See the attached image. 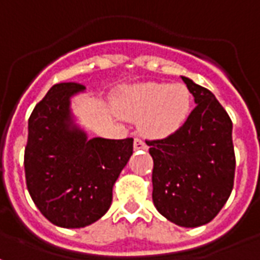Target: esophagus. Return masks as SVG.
Segmentation results:
<instances>
[{"mask_svg":"<svg viewBox=\"0 0 260 260\" xmlns=\"http://www.w3.org/2000/svg\"><path fill=\"white\" fill-rule=\"evenodd\" d=\"M134 149L135 150H147V146L145 142L139 139V138H135V141H134Z\"/></svg>","mask_w":260,"mask_h":260,"instance_id":"esophagus-1","label":"esophagus"}]
</instances>
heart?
<instances>
[{
    "label": "heart",
    "instance_id": "1",
    "mask_svg": "<svg viewBox=\"0 0 260 260\" xmlns=\"http://www.w3.org/2000/svg\"><path fill=\"white\" fill-rule=\"evenodd\" d=\"M192 110V94L182 83L146 82L125 89L117 100V113L139 122L150 139L174 135L185 125Z\"/></svg>",
    "mask_w": 260,
    "mask_h": 260
}]
</instances>
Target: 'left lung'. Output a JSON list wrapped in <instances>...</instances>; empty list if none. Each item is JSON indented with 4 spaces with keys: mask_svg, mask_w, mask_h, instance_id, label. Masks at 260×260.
Listing matches in <instances>:
<instances>
[{
    "mask_svg": "<svg viewBox=\"0 0 260 260\" xmlns=\"http://www.w3.org/2000/svg\"><path fill=\"white\" fill-rule=\"evenodd\" d=\"M196 107L174 135L147 141L153 157V203L181 227L212 221L233 191V122L212 91L181 76Z\"/></svg>",
    "mask_w": 260,
    "mask_h": 260,
    "instance_id": "1",
    "label": "left lung"
}]
</instances>
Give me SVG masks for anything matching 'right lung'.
<instances>
[{"label":"right lung","instance_id":"1","mask_svg":"<svg viewBox=\"0 0 260 260\" xmlns=\"http://www.w3.org/2000/svg\"><path fill=\"white\" fill-rule=\"evenodd\" d=\"M76 82L54 85L29 118L25 149L27 191L48 221L80 229L111 206L113 186L134 152V139L87 138L75 122L71 99Z\"/></svg>","mask_w":260,"mask_h":260}]
</instances>
